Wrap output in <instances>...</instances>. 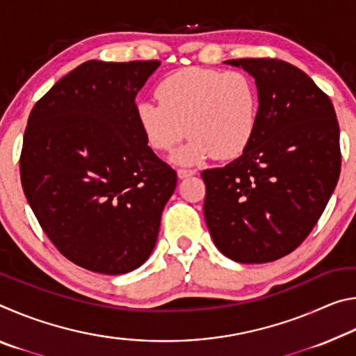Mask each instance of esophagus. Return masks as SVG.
I'll list each match as a JSON object with an SVG mask.
<instances>
[{
	"label": "esophagus",
	"mask_w": 356,
	"mask_h": 356,
	"mask_svg": "<svg viewBox=\"0 0 356 356\" xmlns=\"http://www.w3.org/2000/svg\"><path fill=\"white\" fill-rule=\"evenodd\" d=\"M193 174H196L195 170H184V168H180V170H177L179 179H185V177H188V176H193Z\"/></svg>",
	"instance_id": "obj_1"
}]
</instances>
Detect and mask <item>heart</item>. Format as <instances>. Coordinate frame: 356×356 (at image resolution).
I'll return each mask as SVG.
<instances>
[{"label": "heart", "mask_w": 356, "mask_h": 356, "mask_svg": "<svg viewBox=\"0 0 356 356\" xmlns=\"http://www.w3.org/2000/svg\"><path fill=\"white\" fill-rule=\"evenodd\" d=\"M154 100L136 105L138 125L155 150H171L180 165H196L209 156L236 159L254 138L261 95L252 78L240 70L190 67L174 72L156 86Z\"/></svg>", "instance_id": "heart-1"}]
</instances>
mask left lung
Returning <instances> with one entry per match:
<instances>
[{
	"label": "left lung",
	"instance_id": "1",
	"mask_svg": "<svg viewBox=\"0 0 356 356\" xmlns=\"http://www.w3.org/2000/svg\"><path fill=\"white\" fill-rule=\"evenodd\" d=\"M254 78V138L225 168L202 171L213 243L240 264L272 262L309 236L341 172L339 125L330 97L280 59H229Z\"/></svg>",
	"mask_w": 356,
	"mask_h": 356
}]
</instances>
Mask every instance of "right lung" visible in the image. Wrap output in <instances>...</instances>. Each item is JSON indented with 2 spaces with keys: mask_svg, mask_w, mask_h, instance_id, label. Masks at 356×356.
<instances>
[{
  "mask_svg": "<svg viewBox=\"0 0 356 356\" xmlns=\"http://www.w3.org/2000/svg\"><path fill=\"white\" fill-rule=\"evenodd\" d=\"M160 61H86L29 114L20 177L63 256L104 275L147 261L177 174L147 146L136 94Z\"/></svg>",
  "mask_w": 356,
  "mask_h": 356,
  "instance_id": "add662e5",
  "label": "right lung"
}]
</instances>
